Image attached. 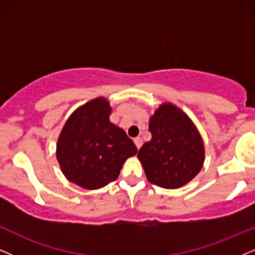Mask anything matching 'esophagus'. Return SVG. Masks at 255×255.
<instances>
[{"label": "esophagus", "mask_w": 255, "mask_h": 255, "mask_svg": "<svg viewBox=\"0 0 255 255\" xmlns=\"http://www.w3.org/2000/svg\"><path fill=\"white\" fill-rule=\"evenodd\" d=\"M134 143H135V146H136L137 149H140L141 146H142V138H141V137H135L134 138Z\"/></svg>", "instance_id": "1"}]
</instances>
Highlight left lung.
Here are the masks:
<instances>
[{
    "label": "left lung",
    "mask_w": 255,
    "mask_h": 255,
    "mask_svg": "<svg viewBox=\"0 0 255 255\" xmlns=\"http://www.w3.org/2000/svg\"><path fill=\"white\" fill-rule=\"evenodd\" d=\"M149 131L151 140L137 153L148 181L167 189L191 181L205 160L204 142L191 119L165 104L150 118Z\"/></svg>",
    "instance_id": "left-lung-1"
}]
</instances>
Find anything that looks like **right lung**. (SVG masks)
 Returning a JSON list of instances; mask_svg holds the SVG:
<instances>
[{"label": "right lung", "instance_id": "add662e5", "mask_svg": "<svg viewBox=\"0 0 255 255\" xmlns=\"http://www.w3.org/2000/svg\"><path fill=\"white\" fill-rule=\"evenodd\" d=\"M112 108L104 98L87 102L67 120L56 157L67 179L86 189H98L118 179L122 165L137 148L109 121Z\"/></svg>", "mask_w": 255, "mask_h": 255}]
</instances>
